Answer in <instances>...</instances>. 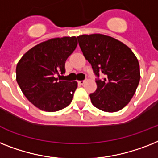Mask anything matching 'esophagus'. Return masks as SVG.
I'll use <instances>...</instances> for the list:
<instances>
[{
	"instance_id": "1",
	"label": "esophagus",
	"mask_w": 158,
	"mask_h": 158,
	"mask_svg": "<svg viewBox=\"0 0 158 158\" xmlns=\"http://www.w3.org/2000/svg\"><path fill=\"white\" fill-rule=\"evenodd\" d=\"M85 81L82 80V81H78V83H79L80 85H83V84H85Z\"/></svg>"
}]
</instances>
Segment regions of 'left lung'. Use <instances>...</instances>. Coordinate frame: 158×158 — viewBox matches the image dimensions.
I'll list each match as a JSON object with an SVG mask.
<instances>
[{
	"instance_id": "obj_1",
	"label": "left lung",
	"mask_w": 158,
	"mask_h": 158,
	"mask_svg": "<svg viewBox=\"0 0 158 158\" xmlns=\"http://www.w3.org/2000/svg\"><path fill=\"white\" fill-rule=\"evenodd\" d=\"M77 39L97 77V89L89 94L92 104L106 112L123 109L133 97L140 81L137 58L124 44L107 35H83ZM99 75L105 78L101 80Z\"/></svg>"
}]
</instances>
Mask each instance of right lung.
<instances>
[{"label":"right lung","mask_w":158,"mask_h":158,"mask_svg":"<svg viewBox=\"0 0 158 158\" xmlns=\"http://www.w3.org/2000/svg\"><path fill=\"white\" fill-rule=\"evenodd\" d=\"M77 45L73 37L52 39L23 55L16 68V80L27 98L44 111L62 110L71 103L77 81L56 78L65 73V61Z\"/></svg>","instance_id":"1"}]
</instances>
